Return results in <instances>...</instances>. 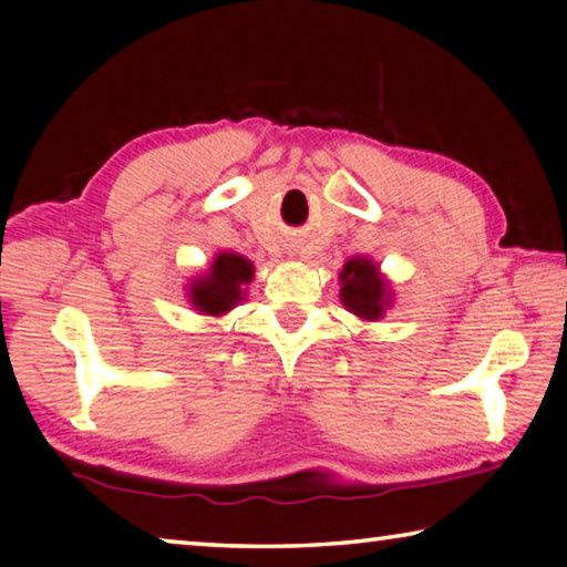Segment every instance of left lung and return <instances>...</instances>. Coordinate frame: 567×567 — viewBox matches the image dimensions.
<instances>
[{
  "label": "left lung",
  "mask_w": 567,
  "mask_h": 567,
  "mask_svg": "<svg viewBox=\"0 0 567 567\" xmlns=\"http://www.w3.org/2000/svg\"><path fill=\"white\" fill-rule=\"evenodd\" d=\"M340 302L362 322H378L392 307V285L372 257H350L340 270Z\"/></svg>",
  "instance_id": "left-lung-1"
}]
</instances>
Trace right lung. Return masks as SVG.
<instances>
[{
  "instance_id": "add662e5",
  "label": "right lung",
  "mask_w": 567,
  "mask_h": 567,
  "mask_svg": "<svg viewBox=\"0 0 567 567\" xmlns=\"http://www.w3.org/2000/svg\"><path fill=\"white\" fill-rule=\"evenodd\" d=\"M255 267L237 252H217L205 272L187 282V302L207 318H223L245 300Z\"/></svg>"
}]
</instances>
